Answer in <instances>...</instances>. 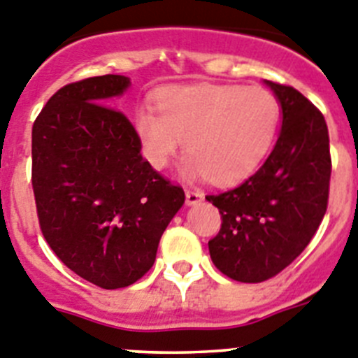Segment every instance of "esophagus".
<instances>
[{"label":"esophagus","instance_id":"esophagus-1","mask_svg":"<svg viewBox=\"0 0 358 358\" xmlns=\"http://www.w3.org/2000/svg\"><path fill=\"white\" fill-rule=\"evenodd\" d=\"M204 199L201 192H193V189H186V206H196Z\"/></svg>","mask_w":358,"mask_h":358}]
</instances>
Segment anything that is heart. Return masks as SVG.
Segmentation results:
<instances>
[{"instance_id":"heart-1","label":"heart","mask_w":358,"mask_h":358,"mask_svg":"<svg viewBox=\"0 0 358 358\" xmlns=\"http://www.w3.org/2000/svg\"><path fill=\"white\" fill-rule=\"evenodd\" d=\"M142 108L134 129L150 165L163 170L186 140L185 176L232 185L257 170L277 136L280 108L270 92L236 85H177Z\"/></svg>"}]
</instances>
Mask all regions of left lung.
<instances>
[{"mask_svg":"<svg viewBox=\"0 0 358 358\" xmlns=\"http://www.w3.org/2000/svg\"><path fill=\"white\" fill-rule=\"evenodd\" d=\"M280 106L277 143L243 185L208 195L222 229L209 254L232 280H268L303 252L327 213L332 162L321 111L293 87L264 80Z\"/></svg>","mask_w":358,"mask_h":358,"instance_id":"obj_1","label":"left lung"}]
</instances>
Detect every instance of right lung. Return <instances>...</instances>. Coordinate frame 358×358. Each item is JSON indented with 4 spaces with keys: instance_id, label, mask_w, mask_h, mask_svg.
<instances>
[{
    "instance_id": "right-lung-1",
    "label": "right lung",
    "mask_w": 358,
    "mask_h": 358,
    "mask_svg": "<svg viewBox=\"0 0 358 358\" xmlns=\"http://www.w3.org/2000/svg\"><path fill=\"white\" fill-rule=\"evenodd\" d=\"M131 80L88 78L55 94L31 131V185L42 234L69 270L119 289L152 268L185 192L140 154L142 142L108 106Z\"/></svg>"
}]
</instances>
